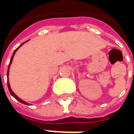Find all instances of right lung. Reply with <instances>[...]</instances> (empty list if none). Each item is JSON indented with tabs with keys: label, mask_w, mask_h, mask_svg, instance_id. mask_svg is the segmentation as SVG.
Listing matches in <instances>:
<instances>
[{
	"label": "right lung",
	"mask_w": 134,
	"mask_h": 134,
	"mask_svg": "<svg viewBox=\"0 0 134 134\" xmlns=\"http://www.w3.org/2000/svg\"><path fill=\"white\" fill-rule=\"evenodd\" d=\"M26 41L24 42L23 44H21V45H20V46H19V47H18V48H17L15 50V51H14V53H13V54H12V58H11V60H10V62H9V66H8V70H7V85H8V89H9V93H10V94L12 95V96H13L15 99H16L17 100H18V102H20L21 103H23V104H30L29 103H27V102H24V101H23L22 99H20L19 97H18L14 93V92H13V91L12 90V89H11V87H10V85H9V67H10V65H11V64H12V59H13V58H14V55H15V53H16L17 50H18V49H19V47H21L23 44H25Z\"/></svg>",
	"instance_id": "right-lung-1"
}]
</instances>
